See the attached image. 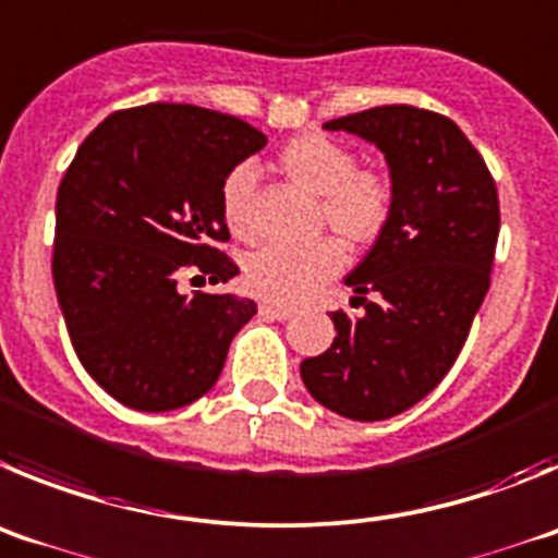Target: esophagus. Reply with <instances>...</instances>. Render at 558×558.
<instances>
[{"mask_svg": "<svg viewBox=\"0 0 558 558\" xmlns=\"http://www.w3.org/2000/svg\"><path fill=\"white\" fill-rule=\"evenodd\" d=\"M258 314L267 316V319H291V316H294V308H286V305L278 303H260Z\"/></svg>", "mask_w": 558, "mask_h": 558, "instance_id": "1", "label": "esophagus"}]
</instances>
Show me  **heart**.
Masks as SVG:
<instances>
[{
	"instance_id": "1",
	"label": "heart",
	"mask_w": 558,
	"mask_h": 558,
	"mask_svg": "<svg viewBox=\"0 0 558 558\" xmlns=\"http://www.w3.org/2000/svg\"><path fill=\"white\" fill-rule=\"evenodd\" d=\"M278 167L294 185L319 197V225L333 228L303 247H260L244 264V286L255 298L280 305L303 303L319 286L341 272L350 250H369L389 230L398 210V185L384 169L359 167L350 147L328 135H298L278 153ZM255 174L250 167H235L225 174L219 189V210L225 228L235 239H253L250 199Z\"/></svg>"
}]
</instances>
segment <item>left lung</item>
Returning a JSON list of instances; mask_svg holds the SVG:
<instances>
[{"label": "left lung", "mask_w": 558, "mask_h": 558, "mask_svg": "<svg viewBox=\"0 0 558 558\" xmlns=\"http://www.w3.org/2000/svg\"><path fill=\"white\" fill-rule=\"evenodd\" d=\"M325 130H348L386 155L398 210L344 278L364 314L333 311V344L300 375L325 409L375 423L420 403L459 359L489 291L498 189L459 124L434 110L380 105Z\"/></svg>", "instance_id": "left-lung-1"}]
</instances>
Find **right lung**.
Here are the masks:
<instances>
[{"label": "right lung", "instance_id": "obj_1", "mask_svg": "<svg viewBox=\"0 0 558 558\" xmlns=\"http://www.w3.org/2000/svg\"><path fill=\"white\" fill-rule=\"evenodd\" d=\"M264 144L242 119L169 102L117 110L80 144L58 189L52 278L80 364L119 403L172 411L203 398L253 319V300L185 298L178 283L239 275L219 247V189Z\"/></svg>", "mask_w": 558, "mask_h": 558}]
</instances>
